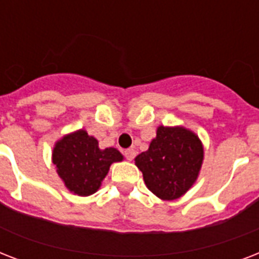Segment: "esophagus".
<instances>
[{
    "label": "esophagus",
    "mask_w": 259,
    "mask_h": 259,
    "mask_svg": "<svg viewBox=\"0 0 259 259\" xmlns=\"http://www.w3.org/2000/svg\"><path fill=\"white\" fill-rule=\"evenodd\" d=\"M123 154H125L126 160L132 161V160H134V157H136V150H134V149H126L125 152H123Z\"/></svg>",
    "instance_id": "obj_1"
}]
</instances>
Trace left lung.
Here are the masks:
<instances>
[{
  "label": "left lung",
  "mask_w": 259,
  "mask_h": 259,
  "mask_svg": "<svg viewBox=\"0 0 259 259\" xmlns=\"http://www.w3.org/2000/svg\"><path fill=\"white\" fill-rule=\"evenodd\" d=\"M203 157V145L193 132L183 126H158L149 149L134 161L149 191L162 200H175L196 181Z\"/></svg>",
  "instance_id": "1"
}]
</instances>
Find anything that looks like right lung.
I'll use <instances>...</instances> for the list:
<instances>
[{"label": "right lung", "mask_w": 259, "mask_h": 259, "mask_svg": "<svg viewBox=\"0 0 259 259\" xmlns=\"http://www.w3.org/2000/svg\"><path fill=\"white\" fill-rule=\"evenodd\" d=\"M123 160L115 148L99 149L97 138L86 130L67 134L54 146L52 162L64 185L79 196H89L99 189L113 162Z\"/></svg>", "instance_id": "right-lung-1"}]
</instances>
